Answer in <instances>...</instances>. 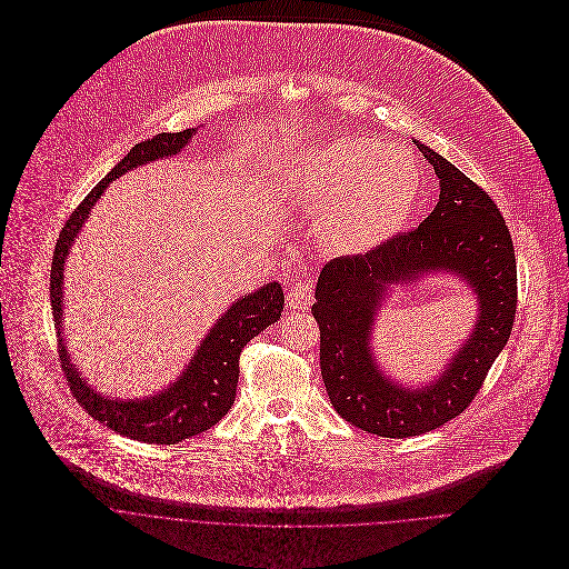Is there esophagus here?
<instances>
[{
    "instance_id": "34e87169",
    "label": "esophagus",
    "mask_w": 569,
    "mask_h": 569,
    "mask_svg": "<svg viewBox=\"0 0 569 569\" xmlns=\"http://www.w3.org/2000/svg\"><path fill=\"white\" fill-rule=\"evenodd\" d=\"M313 280L311 278H300L298 282L291 284V289L287 291V302L291 309L298 311H307L313 305Z\"/></svg>"
}]
</instances>
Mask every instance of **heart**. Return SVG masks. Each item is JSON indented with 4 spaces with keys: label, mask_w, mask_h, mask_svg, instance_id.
I'll return each mask as SVG.
<instances>
[{
    "label": "heart",
    "mask_w": 569,
    "mask_h": 569,
    "mask_svg": "<svg viewBox=\"0 0 569 569\" xmlns=\"http://www.w3.org/2000/svg\"><path fill=\"white\" fill-rule=\"evenodd\" d=\"M298 179L311 208L322 214L326 241L339 251H366L388 241L420 194L413 160L372 138L316 147L300 163Z\"/></svg>",
    "instance_id": "b5f03b06"
}]
</instances>
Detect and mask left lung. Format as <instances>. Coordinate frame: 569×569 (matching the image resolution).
<instances>
[{
  "instance_id": "obj_1",
  "label": "left lung",
  "mask_w": 569,
  "mask_h": 569,
  "mask_svg": "<svg viewBox=\"0 0 569 569\" xmlns=\"http://www.w3.org/2000/svg\"><path fill=\"white\" fill-rule=\"evenodd\" d=\"M416 147L440 179L433 212L411 232L326 262L311 309L320 325V366L330 403L350 425L386 438L420 436L471 406L517 311L515 247L497 203L460 168L420 142ZM431 270L460 274L475 289L481 313L446 372L411 391L376 368L371 320L390 286Z\"/></svg>"
}]
</instances>
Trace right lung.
Listing matches in <instances>:
<instances>
[{
  "label": "right lung",
  "instance_id": "add662e5",
  "mask_svg": "<svg viewBox=\"0 0 569 569\" xmlns=\"http://www.w3.org/2000/svg\"><path fill=\"white\" fill-rule=\"evenodd\" d=\"M192 133L194 129H186L179 133H160L147 142L136 144L122 158V162L118 163L102 181H98L93 190L82 199L81 206L66 221L54 247L50 273V300L52 316L59 330V357L72 395L89 416H93L109 429L149 445H174L217 425L234 403L239 386V359L247 341L253 339L267 326L278 322L284 309V293L278 282H269L258 291L244 296L228 309V313L214 325V328H210L208 337L201 341L183 375L168 390L147 397L142 401H113L109 397H102L100 392H93L77 372L74 363H70V355L61 337V287L63 264L72 243L82 230V223L87 221L93 203L100 199L109 181L142 163L177 156L190 142Z\"/></svg>",
  "mask_w": 569,
  "mask_h": 569
}]
</instances>
